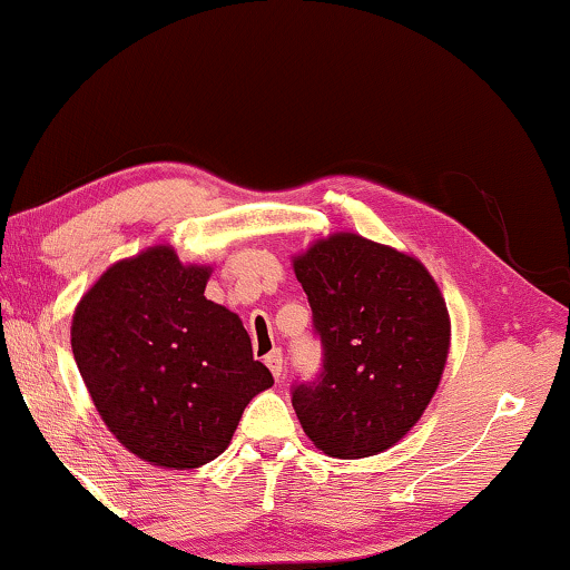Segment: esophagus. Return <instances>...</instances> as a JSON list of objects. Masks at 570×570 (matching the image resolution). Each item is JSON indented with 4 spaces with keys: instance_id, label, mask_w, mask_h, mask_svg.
Masks as SVG:
<instances>
[{
    "instance_id": "1",
    "label": "esophagus",
    "mask_w": 570,
    "mask_h": 570,
    "mask_svg": "<svg viewBox=\"0 0 570 570\" xmlns=\"http://www.w3.org/2000/svg\"><path fill=\"white\" fill-rule=\"evenodd\" d=\"M265 365L269 367V373L275 375V381H279V377H283V373H285V360H283V352L279 350H272L267 357H265Z\"/></svg>"
}]
</instances>
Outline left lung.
Returning a JSON list of instances; mask_svg holds the SVG:
<instances>
[{"instance_id":"left-lung-1","label":"left lung","mask_w":570,"mask_h":570,"mask_svg":"<svg viewBox=\"0 0 570 570\" xmlns=\"http://www.w3.org/2000/svg\"><path fill=\"white\" fill-rule=\"evenodd\" d=\"M324 370L293 385L303 432L328 458L377 455L409 434L440 385L450 313L422 262L360 234L321 238L293 259Z\"/></svg>"}]
</instances>
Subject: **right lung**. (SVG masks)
<instances>
[{"label":"right lung","instance_id":"1","mask_svg":"<svg viewBox=\"0 0 570 570\" xmlns=\"http://www.w3.org/2000/svg\"><path fill=\"white\" fill-rule=\"evenodd\" d=\"M208 277L159 244L107 267L73 311L71 350L95 409L151 465L216 460L246 403L275 383L242 318L205 298Z\"/></svg>","mask_w":570,"mask_h":570}]
</instances>
